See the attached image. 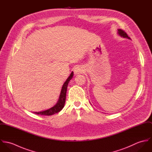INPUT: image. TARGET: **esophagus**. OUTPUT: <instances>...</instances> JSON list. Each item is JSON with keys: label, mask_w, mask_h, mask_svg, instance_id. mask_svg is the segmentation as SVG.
Here are the masks:
<instances>
[{"label": "esophagus", "mask_w": 152, "mask_h": 152, "mask_svg": "<svg viewBox=\"0 0 152 152\" xmlns=\"http://www.w3.org/2000/svg\"><path fill=\"white\" fill-rule=\"evenodd\" d=\"M74 73H75V74H79L83 73V71H84V70H83V69L82 67L78 66H76V67L74 68Z\"/></svg>", "instance_id": "esophagus-1"}]
</instances>
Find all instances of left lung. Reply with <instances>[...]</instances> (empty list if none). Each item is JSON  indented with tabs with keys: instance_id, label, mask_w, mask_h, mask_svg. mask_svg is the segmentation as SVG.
Returning <instances> with one entry per match:
<instances>
[{
	"instance_id": "obj_1",
	"label": "left lung",
	"mask_w": 152,
	"mask_h": 152,
	"mask_svg": "<svg viewBox=\"0 0 152 152\" xmlns=\"http://www.w3.org/2000/svg\"><path fill=\"white\" fill-rule=\"evenodd\" d=\"M118 34L122 37H124V38H127L128 39H130V37H128V36L127 35V34L124 31H123L121 29H118Z\"/></svg>"
}]
</instances>
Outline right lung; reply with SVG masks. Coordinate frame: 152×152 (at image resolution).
<instances>
[{
    "mask_svg": "<svg viewBox=\"0 0 152 152\" xmlns=\"http://www.w3.org/2000/svg\"><path fill=\"white\" fill-rule=\"evenodd\" d=\"M74 75V72L72 71L70 74L69 76L68 77V78L66 80L64 83L63 84V86L61 88V92L59 96V98L56 104L53 107L50 108L48 109L47 110L40 111V112H33V113L37 114V115H53V114H55L56 113L59 112L60 110H61L64 107L65 104V98H66V89L68 84L69 82V81L72 78Z\"/></svg>",
    "mask_w": 152,
    "mask_h": 152,
    "instance_id": "add662e5",
    "label": "right lung"
}]
</instances>
